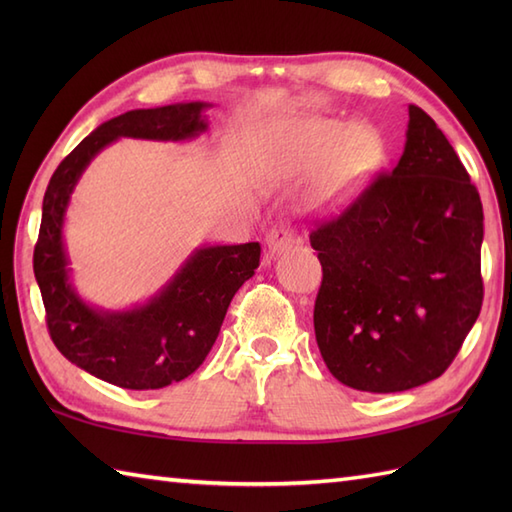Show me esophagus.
I'll list each match as a JSON object with an SVG mask.
<instances>
[{"label": "esophagus", "instance_id": "esophagus-1", "mask_svg": "<svg viewBox=\"0 0 512 512\" xmlns=\"http://www.w3.org/2000/svg\"><path fill=\"white\" fill-rule=\"evenodd\" d=\"M266 244H268L270 255H281L284 250H288L292 244H295V231H292L288 224H277L268 231Z\"/></svg>", "mask_w": 512, "mask_h": 512}]
</instances>
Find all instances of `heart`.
<instances>
[{"instance_id": "b5f03b06", "label": "heart", "mask_w": 512, "mask_h": 512, "mask_svg": "<svg viewBox=\"0 0 512 512\" xmlns=\"http://www.w3.org/2000/svg\"><path fill=\"white\" fill-rule=\"evenodd\" d=\"M383 158V138L369 125L312 116L281 118L259 138L253 173L270 187L314 175L310 206L319 213H336L358 198Z\"/></svg>"}]
</instances>
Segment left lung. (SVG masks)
<instances>
[{"label":"left lung","mask_w":512,"mask_h":512,"mask_svg":"<svg viewBox=\"0 0 512 512\" xmlns=\"http://www.w3.org/2000/svg\"><path fill=\"white\" fill-rule=\"evenodd\" d=\"M482 200L436 121L409 105L405 151L310 233L314 334L343 385L391 394L444 374L480 317Z\"/></svg>","instance_id":"left-lung-1"}]
</instances>
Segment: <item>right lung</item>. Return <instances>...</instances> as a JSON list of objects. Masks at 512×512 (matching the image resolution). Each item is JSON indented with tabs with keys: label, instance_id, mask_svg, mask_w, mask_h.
Instances as JSON below:
<instances>
[{
	"label": "right lung",
	"instance_id": "1",
	"mask_svg": "<svg viewBox=\"0 0 512 512\" xmlns=\"http://www.w3.org/2000/svg\"><path fill=\"white\" fill-rule=\"evenodd\" d=\"M193 101L132 110L85 136L65 156L43 195L35 246V277L46 306V323L57 350L76 367L123 389H160L180 383L202 365L220 334L235 292L255 275L259 242L195 248L178 273L143 306L103 310L90 306L72 286L63 222L76 182L96 154L118 138L191 140L209 129Z\"/></svg>",
	"mask_w": 512,
	"mask_h": 512
}]
</instances>
